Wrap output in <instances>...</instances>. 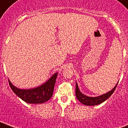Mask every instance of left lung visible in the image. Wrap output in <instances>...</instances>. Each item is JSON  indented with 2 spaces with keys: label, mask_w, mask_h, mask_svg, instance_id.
I'll return each mask as SVG.
<instances>
[{
  "label": "left lung",
  "mask_w": 128,
  "mask_h": 128,
  "mask_svg": "<svg viewBox=\"0 0 128 128\" xmlns=\"http://www.w3.org/2000/svg\"><path fill=\"white\" fill-rule=\"evenodd\" d=\"M117 84L115 86V87L111 91L107 92L106 94H104L102 96H98V97H88L87 96H85L80 91V90L78 88V85H77V83H76V98L78 99V101H80V103H82V104H85V105L87 106H94L97 105V104H101V103L104 102V101L107 100L108 98L111 96L112 94H113V92H114V90H116V87H117Z\"/></svg>",
  "instance_id": "obj_1"
}]
</instances>
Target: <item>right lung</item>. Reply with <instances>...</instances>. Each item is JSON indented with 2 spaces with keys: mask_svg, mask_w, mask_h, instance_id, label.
Here are the masks:
<instances>
[{
  "mask_svg": "<svg viewBox=\"0 0 128 128\" xmlns=\"http://www.w3.org/2000/svg\"><path fill=\"white\" fill-rule=\"evenodd\" d=\"M57 74V72L55 73L44 84L32 89H20L14 87L10 80L9 84L12 91L26 103L32 104L43 103L48 101L52 96Z\"/></svg>",
  "mask_w": 128,
  "mask_h": 128,
  "instance_id": "1",
  "label": "right lung"
}]
</instances>
